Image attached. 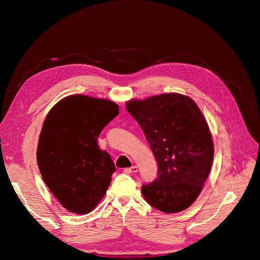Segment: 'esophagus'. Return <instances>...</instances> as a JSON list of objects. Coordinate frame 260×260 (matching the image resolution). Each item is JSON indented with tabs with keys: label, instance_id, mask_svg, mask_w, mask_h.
Wrapping results in <instances>:
<instances>
[{
	"label": "esophagus",
	"instance_id": "1",
	"mask_svg": "<svg viewBox=\"0 0 260 260\" xmlns=\"http://www.w3.org/2000/svg\"><path fill=\"white\" fill-rule=\"evenodd\" d=\"M124 172H127V174H136V172H138V167L132 166L130 168H125Z\"/></svg>",
	"mask_w": 260,
	"mask_h": 260
}]
</instances>
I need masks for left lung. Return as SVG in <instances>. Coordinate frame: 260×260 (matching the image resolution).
Segmentation results:
<instances>
[{"instance_id":"obj_1","label":"left lung","mask_w":260,"mask_h":260,"mask_svg":"<svg viewBox=\"0 0 260 260\" xmlns=\"http://www.w3.org/2000/svg\"><path fill=\"white\" fill-rule=\"evenodd\" d=\"M152 148L158 177L142 185L145 201L166 214L190 207L211 169L214 143L207 121L195 102L164 93L125 103Z\"/></svg>"}]
</instances>
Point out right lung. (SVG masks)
<instances>
[{
  "label": "right lung",
  "instance_id": "add662e5",
  "mask_svg": "<svg viewBox=\"0 0 260 260\" xmlns=\"http://www.w3.org/2000/svg\"><path fill=\"white\" fill-rule=\"evenodd\" d=\"M118 113L112 101L76 94L55 104L43 122L38 166L60 205L74 214H89L111 184L116 167L98 138Z\"/></svg>",
  "mask_w": 260,
  "mask_h": 260
}]
</instances>
